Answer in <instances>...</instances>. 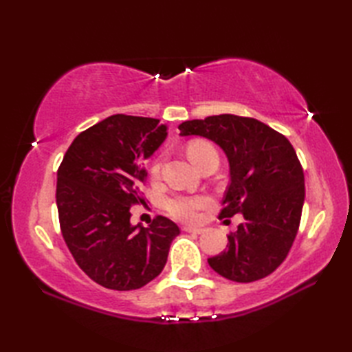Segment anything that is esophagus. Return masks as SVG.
I'll list each match as a JSON object with an SVG mask.
<instances>
[{
    "label": "esophagus",
    "instance_id": "obj_1",
    "mask_svg": "<svg viewBox=\"0 0 352 352\" xmlns=\"http://www.w3.org/2000/svg\"><path fill=\"white\" fill-rule=\"evenodd\" d=\"M183 230H184V231H188V233H195V234L204 233V228H201V227H190V226H186V227H183Z\"/></svg>",
    "mask_w": 352,
    "mask_h": 352
}]
</instances>
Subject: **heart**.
<instances>
[{"label": "heart", "instance_id": "heart-1", "mask_svg": "<svg viewBox=\"0 0 352 352\" xmlns=\"http://www.w3.org/2000/svg\"><path fill=\"white\" fill-rule=\"evenodd\" d=\"M188 151L189 159L197 164L198 168L203 166V164L212 159V157H219L216 148L207 140H192L188 144ZM163 168V160L162 157L155 159L151 164V177L153 178H159L160 172ZM210 199L204 195H189V193H177V195L169 197L166 201H164V208H166L168 213L170 216H174L175 219H180L184 222H192L197 221L199 212L203 210L204 207L208 206Z\"/></svg>", "mask_w": 352, "mask_h": 352}]
</instances>
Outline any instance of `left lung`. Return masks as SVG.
<instances>
[{"instance_id": "1", "label": "left lung", "mask_w": 352, "mask_h": 352, "mask_svg": "<svg viewBox=\"0 0 352 352\" xmlns=\"http://www.w3.org/2000/svg\"><path fill=\"white\" fill-rule=\"evenodd\" d=\"M182 136H204L226 151L230 184L219 218L243 214L226 251L208 258L223 278L251 283L278 267L294 245L305 198L304 170L284 134L254 118L216 115L178 125Z\"/></svg>"}]
</instances>
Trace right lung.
Wrapping results in <instances>:
<instances>
[{"instance_id":"right-lung-1","label":"right lung","mask_w":352,"mask_h":352,"mask_svg":"<svg viewBox=\"0 0 352 352\" xmlns=\"http://www.w3.org/2000/svg\"><path fill=\"white\" fill-rule=\"evenodd\" d=\"M159 122L130 115L104 119L74 139L57 170L62 236L83 272L106 289L134 290L153 281L180 234L160 214L148 228L130 223L131 206L145 203L144 160L166 139Z\"/></svg>"}]
</instances>
